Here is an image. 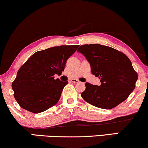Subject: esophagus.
Here are the masks:
<instances>
[{
  "label": "esophagus",
  "instance_id": "1",
  "mask_svg": "<svg viewBox=\"0 0 148 148\" xmlns=\"http://www.w3.org/2000/svg\"><path fill=\"white\" fill-rule=\"evenodd\" d=\"M71 82H72L73 83H78V82H79V81L78 79H71Z\"/></svg>",
  "mask_w": 148,
  "mask_h": 148
}]
</instances>
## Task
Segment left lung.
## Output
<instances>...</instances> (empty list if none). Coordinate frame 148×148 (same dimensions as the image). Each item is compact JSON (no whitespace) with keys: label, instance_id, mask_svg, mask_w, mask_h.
I'll list each match as a JSON object with an SVG mask.
<instances>
[{"label":"left lung","instance_id":"8db88e82","mask_svg":"<svg viewBox=\"0 0 148 148\" xmlns=\"http://www.w3.org/2000/svg\"><path fill=\"white\" fill-rule=\"evenodd\" d=\"M90 63L91 73L100 79L101 85L86 82L81 96L86 101L102 109H112L128 97L135 88L137 73L126 55L99 44L80 46Z\"/></svg>","mask_w":148,"mask_h":148}]
</instances>
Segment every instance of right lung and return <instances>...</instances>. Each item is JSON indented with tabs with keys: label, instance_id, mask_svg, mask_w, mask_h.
<instances>
[{
	"label": "right lung",
	"instance_id": "1",
	"mask_svg": "<svg viewBox=\"0 0 148 148\" xmlns=\"http://www.w3.org/2000/svg\"><path fill=\"white\" fill-rule=\"evenodd\" d=\"M79 45H62L38 51L19 69L12 87L20 106L33 113L48 110L59 101L68 82H62L61 75L66 60Z\"/></svg>",
	"mask_w": 148,
	"mask_h": 148
}]
</instances>
